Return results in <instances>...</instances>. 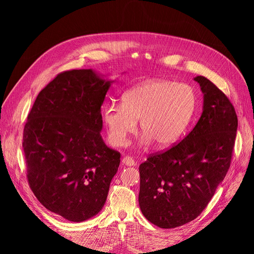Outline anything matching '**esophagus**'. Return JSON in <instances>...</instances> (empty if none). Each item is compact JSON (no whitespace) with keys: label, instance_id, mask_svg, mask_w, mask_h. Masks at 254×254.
Returning <instances> with one entry per match:
<instances>
[{"label":"esophagus","instance_id":"1","mask_svg":"<svg viewBox=\"0 0 254 254\" xmlns=\"http://www.w3.org/2000/svg\"><path fill=\"white\" fill-rule=\"evenodd\" d=\"M122 164L125 166H133L135 164V161L130 157H124L122 159Z\"/></svg>","mask_w":254,"mask_h":254}]
</instances>
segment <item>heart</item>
I'll return each instance as SVG.
<instances>
[{
    "label": "heart",
    "mask_w": 254,
    "mask_h": 254,
    "mask_svg": "<svg viewBox=\"0 0 254 254\" xmlns=\"http://www.w3.org/2000/svg\"><path fill=\"white\" fill-rule=\"evenodd\" d=\"M197 97L188 83L151 79L127 90L122 105L109 103L103 109V121L110 142L124 145L135 132L140 121L144 132L141 143L152 141L160 148L175 144L186 131L196 110Z\"/></svg>",
    "instance_id": "obj_1"
}]
</instances>
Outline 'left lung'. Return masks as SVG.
Here are the masks:
<instances>
[{
  "mask_svg": "<svg viewBox=\"0 0 254 254\" xmlns=\"http://www.w3.org/2000/svg\"><path fill=\"white\" fill-rule=\"evenodd\" d=\"M203 93L201 117L193 130L168 150L139 167L140 209L146 219L172 229L205 209L231 163L237 117L229 98L203 76L194 78Z\"/></svg>",
  "mask_w": 254,
  "mask_h": 254,
  "instance_id": "left-lung-1",
  "label": "left lung"
}]
</instances>
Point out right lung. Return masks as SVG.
Listing matches in <instances>:
<instances>
[{
	"label": "right lung",
	"instance_id": "right-lung-1",
	"mask_svg": "<svg viewBox=\"0 0 254 254\" xmlns=\"http://www.w3.org/2000/svg\"><path fill=\"white\" fill-rule=\"evenodd\" d=\"M112 82L92 68L60 73L38 94L24 126L29 187L43 206L70 221L101 212L119 170L121 153L101 135Z\"/></svg>",
	"mask_w": 254,
	"mask_h": 254
}]
</instances>
